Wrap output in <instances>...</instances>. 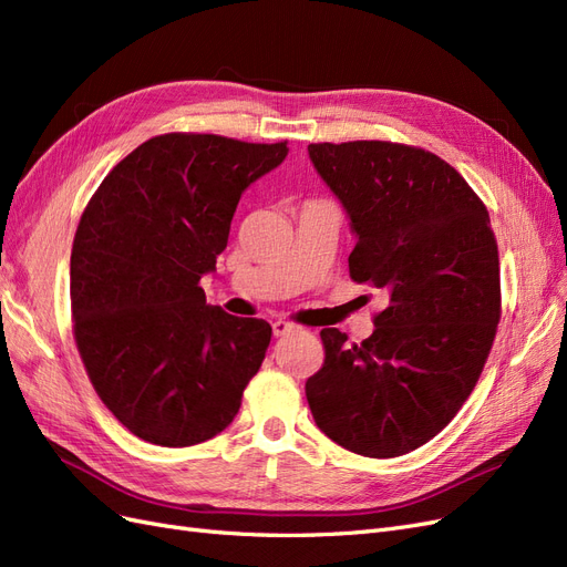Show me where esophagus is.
I'll use <instances>...</instances> for the list:
<instances>
[{
    "label": "esophagus",
    "mask_w": 567,
    "mask_h": 567,
    "mask_svg": "<svg viewBox=\"0 0 567 567\" xmlns=\"http://www.w3.org/2000/svg\"><path fill=\"white\" fill-rule=\"evenodd\" d=\"M271 329H274V336L281 338V336H288V333H296V331H298V326H296V323H290V321L279 319V321H274V323H271Z\"/></svg>",
    "instance_id": "esophagus-1"
}]
</instances>
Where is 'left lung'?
Masks as SVG:
<instances>
[{"mask_svg": "<svg viewBox=\"0 0 567 567\" xmlns=\"http://www.w3.org/2000/svg\"><path fill=\"white\" fill-rule=\"evenodd\" d=\"M354 234L350 277L388 307L359 346L323 329L305 383L319 431L373 458L419 450L468 400L499 323V252L487 208L456 169L390 142L310 144Z\"/></svg>", "mask_w": 567, "mask_h": 567, "instance_id": "1", "label": "left lung"}]
</instances>
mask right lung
<instances>
[{
    "mask_svg": "<svg viewBox=\"0 0 567 567\" xmlns=\"http://www.w3.org/2000/svg\"><path fill=\"white\" fill-rule=\"evenodd\" d=\"M286 156V142L153 136L84 208L71 252L78 350L101 402L136 437L192 447L238 414L271 326L208 305L198 284L215 274L246 188Z\"/></svg>",
    "mask_w": 567,
    "mask_h": 567,
    "instance_id": "add662e5",
    "label": "right lung"
}]
</instances>
